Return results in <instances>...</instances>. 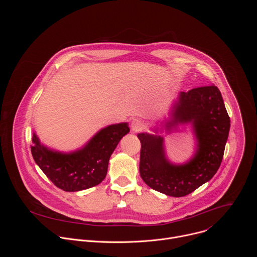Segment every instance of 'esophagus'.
<instances>
[{
	"label": "esophagus",
	"instance_id": "1",
	"mask_svg": "<svg viewBox=\"0 0 257 257\" xmlns=\"http://www.w3.org/2000/svg\"><path fill=\"white\" fill-rule=\"evenodd\" d=\"M145 127V123L141 119H133L131 122V129L133 132H139L143 130Z\"/></svg>",
	"mask_w": 257,
	"mask_h": 257
}]
</instances>
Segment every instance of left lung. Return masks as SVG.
Masks as SVG:
<instances>
[{
	"label": "left lung",
	"mask_w": 257,
	"mask_h": 257,
	"mask_svg": "<svg viewBox=\"0 0 257 257\" xmlns=\"http://www.w3.org/2000/svg\"><path fill=\"white\" fill-rule=\"evenodd\" d=\"M170 130L178 123H190L197 140L193 158L183 165L168 161L164 138L140 133L139 172L151 188L173 197L190 194L209 181L221 166L230 131V117L221 91L214 85L180 92L171 108Z\"/></svg>",
	"instance_id": "8db88e82"
}]
</instances>
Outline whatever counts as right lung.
<instances>
[{
	"label": "right lung",
	"instance_id": "add662e5",
	"mask_svg": "<svg viewBox=\"0 0 257 257\" xmlns=\"http://www.w3.org/2000/svg\"><path fill=\"white\" fill-rule=\"evenodd\" d=\"M129 131L127 123L109 125L98 131L82 149L69 154L48 149L33 133L31 154L58 188L67 192L80 191L98 185L105 178L109 158Z\"/></svg>",
	"mask_w": 257,
	"mask_h": 257
}]
</instances>
